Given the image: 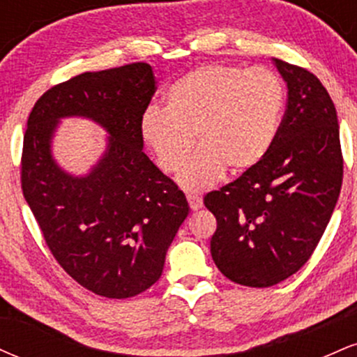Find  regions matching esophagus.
<instances>
[{"mask_svg": "<svg viewBox=\"0 0 357 357\" xmlns=\"http://www.w3.org/2000/svg\"><path fill=\"white\" fill-rule=\"evenodd\" d=\"M188 203H190V208L192 211H198L199 208L203 206V199L199 198V196H195V195L188 196Z\"/></svg>", "mask_w": 357, "mask_h": 357, "instance_id": "obj_1", "label": "esophagus"}]
</instances>
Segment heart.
Returning <instances> with one entry per match:
<instances>
[{"instance_id": "1", "label": "heart", "mask_w": 357, "mask_h": 357, "mask_svg": "<svg viewBox=\"0 0 357 357\" xmlns=\"http://www.w3.org/2000/svg\"><path fill=\"white\" fill-rule=\"evenodd\" d=\"M284 107L285 89L275 72L203 65L171 85L165 109L142 114L141 137L167 174L181 171L196 141L199 151L178 183L186 191H202L227 169L233 176L248 173L267 158Z\"/></svg>"}]
</instances>
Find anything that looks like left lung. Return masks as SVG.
Here are the masks:
<instances>
[{"instance_id": "left-lung-1", "label": "left lung", "mask_w": 357, "mask_h": 357, "mask_svg": "<svg viewBox=\"0 0 357 357\" xmlns=\"http://www.w3.org/2000/svg\"><path fill=\"white\" fill-rule=\"evenodd\" d=\"M287 110L267 158L204 196L216 218L211 257L231 282L272 287L309 260L342 184L339 124L331 96L305 68L272 59Z\"/></svg>"}]
</instances>
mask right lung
<instances>
[{"mask_svg": "<svg viewBox=\"0 0 357 357\" xmlns=\"http://www.w3.org/2000/svg\"><path fill=\"white\" fill-rule=\"evenodd\" d=\"M155 92L151 65L130 63L55 85L36 100L23 139L22 188L48 248L82 287L127 298L155 284L190 206L144 154L141 119ZM82 116L109 137L85 175L52 158L61 118Z\"/></svg>", "mask_w": 357, "mask_h": 357, "instance_id": "right-lung-1", "label": "right lung"}]
</instances>
